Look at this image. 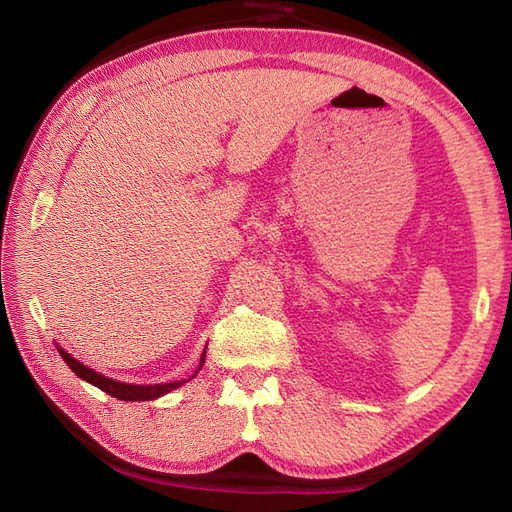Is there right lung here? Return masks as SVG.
Listing matches in <instances>:
<instances>
[{
  "label": "right lung",
  "instance_id": "right-lung-1",
  "mask_svg": "<svg viewBox=\"0 0 512 512\" xmlns=\"http://www.w3.org/2000/svg\"><path fill=\"white\" fill-rule=\"evenodd\" d=\"M57 350H59V354H61V359H64V361L68 363V367L74 371L76 376L87 380V382H91L94 386H98V389H102L104 393L113 395V397H117V399H121V401H149V399L162 397V395H166V393H170V391L179 389L181 384L192 380V378L198 374V369H196V374H194L192 378H188V380H177V382H166V384H153V386H151V384H149V386L126 384V382H115V380H111V378H106V376L98 374V371L85 367L83 363L72 359V356H70L66 350H61V348H57ZM203 363H205V354L200 356V367H203Z\"/></svg>",
  "mask_w": 512,
  "mask_h": 512
}]
</instances>
